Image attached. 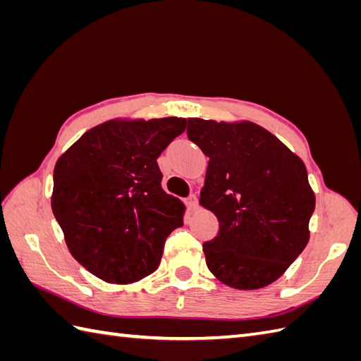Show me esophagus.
<instances>
[{"mask_svg": "<svg viewBox=\"0 0 361 361\" xmlns=\"http://www.w3.org/2000/svg\"><path fill=\"white\" fill-rule=\"evenodd\" d=\"M186 204H188V208H189L190 211H195L197 206H198V197H197L195 194H190V195L186 198Z\"/></svg>", "mask_w": 361, "mask_h": 361, "instance_id": "esophagus-1", "label": "esophagus"}]
</instances>
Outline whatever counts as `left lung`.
<instances>
[{
  "mask_svg": "<svg viewBox=\"0 0 361 361\" xmlns=\"http://www.w3.org/2000/svg\"><path fill=\"white\" fill-rule=\"evenodd\" d=\"M209 157L200 204L219 220L206 265L225 286L257 290L279 279L309 242L315 194L302 159L255 122L188 119Z\"/></svg>",
  "mask_w": 361,
  "mask_h": 361,
  "instance_id": "1",
  "label": "left lung"
}]
</instances>
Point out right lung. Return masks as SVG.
Instances as JSON below:
<instances>
[{
    "mask_svg": "<svg viewBox=\"0 0 361 361\" xmlns=\"http://www.w3.org/2000/svg\"><path fill=\"white\" fill-rule=\"evenodd\" d=\"M185 118L113 119L83 133L54 167L51 208L78 262L109 283L157 270L185 204L161 188L157 159Z\"/></svg>",
    "mask_w": 361,
    "mask_h": 361,
    "instance_id": "obj_1",
    "label": "right lung"
}]
</instances>
